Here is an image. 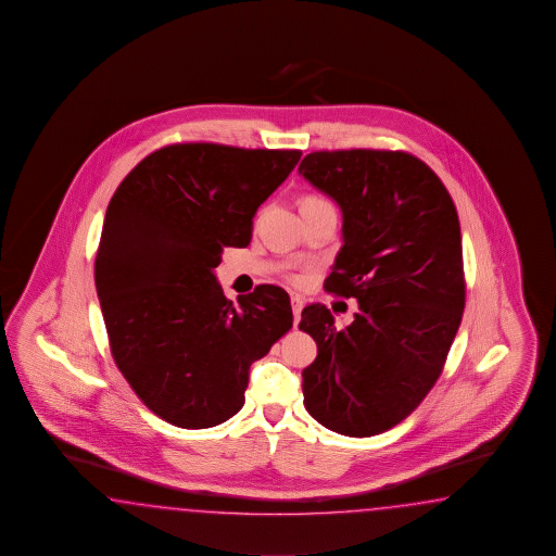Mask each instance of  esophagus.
<instances>
[{"label": "esophagus", "instance_id": "obj_1", "mask_svg": "<svg viewBox=\"0 0 556 556\" xmlns=\"http://www.w3.org/2000/svg\"><path fill=\"white\" fill-rule=\"evenodd\" d=\"M291 308H293V323L299 325V319H301V311H303V301H301V299H296V296H293V299H291Z\"/></svg>", "mask_w": 556, "mask_h": 556}]
</instances>
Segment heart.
<instances>
[{
  "label": "heart",
  "instance_id": "obj_1",
  "mask_svg": "<svg viewBox=\"0 0 556 556\" xmlns=\"http://www.w3.org/2000/svg\"><path fill=\"white\" fill-rule=\"evenodd\" d=\"M308 201H323V199H319V198H305V201H303V203H308Z\"/></svg>",
  "mask_w": 556,
  "mask_h": 556
}]
</instances>
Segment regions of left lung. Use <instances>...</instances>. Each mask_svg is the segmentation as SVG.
Here are the masks:
<instances>
[{"label": "left lung", "instance_id": "left-lung-1", "mask_svg": "<svg viewBox=\"0 0 556 556\" xmlns=\"http://www.w3.org/2000/svg\"><path fill=\"white\" fill-rule=\"evenodd\" d=\"M299 173L343 213L325 291L358 301L345 329L323 305L301 313L299 329L317 343L303 369L305 408L329 431L372 437L419 407L455 341L465 311L457 210L437 173L405 151H315Z\"/></svg>", "mask_w": 556, "mask_h": 556}]
</instances>
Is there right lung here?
I'll list each match as a JSON object with an SVG mask.
<instances>
[{
	"mask_svg": "<svg viewBox=\"0 0 556 556\" xmlns=\"http://www.w3.org/2000/svg\"><path fill=\"white\" fill-rule=\"evenodd\" d=\"M299 149L175 143L139 161L108 205L96 289L113 361L157 417L207 429L245 403L249 367L293 327L281 287L260 285L235 307L215 267L248 248L261 203Z\"/></svg>",
	"mask_w": 556,
	"mask_h": 556,
	"instance_id": "1",
	"label": "right lung"
}]
</instances>
